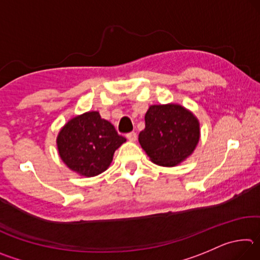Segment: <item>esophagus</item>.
Wrapping results in <instances>:
<instances>
[{
	"mask_svg": "<svg viewBox=\"0 0 260 260\" xmlns=\"http://www.w3.org/2000/svg\"><path fill=\"white\" fill-rule=\"evenodd\" d=\"M126 136H127V139L131 141V142H135L136 138H138V135H136V133H134V132H131V133H128Z\"/></svg>",
	"mask_w": 260,
	"mask_h": 260,
	"instance_id": "esophagus-1",
	"label": "esophagus"
}]
</instances>
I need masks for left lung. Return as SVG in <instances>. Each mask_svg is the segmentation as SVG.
Returning <instances> with one entry per match:
<instances>
[{
	"mask_svg": "<svg viewBox=\"0 0 260 260\" xmlns=\"http://www.w3.org/2000/svg\"><path fill=\"white\" fill-rule=\"evenodd\" d=\"M146 128L139 142L152 162L172 167L186 159L200 141V122L179 104L151 105L144 116Z\"/></svg>",
	"mask_w": 260,
	"mask_h": 260,
	"instance_id": "left-lung-1",
	"label": "left lung"
}]
</instances>
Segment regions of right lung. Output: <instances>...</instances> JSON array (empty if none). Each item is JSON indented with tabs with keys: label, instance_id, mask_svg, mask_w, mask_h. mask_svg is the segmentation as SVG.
<instances>
[{
	"label": "right lung",
	"instance_id": "1",
	"mask_svg": "<svg viewBox=\"0 0 260 260\" xmlns=\"http://www.w3.org/2000/svg\"><path fill=\"white\" fill-rule=\"evenodd\" d=\"M126 139L114 126L89 111L70 119L57 136V148L70 170L83 177H95L111 164L114 151Z\"/></svg>",
	"mask_w": 260,
	"mask_h": 260
}]
</instances>
